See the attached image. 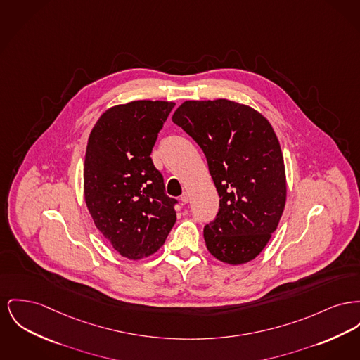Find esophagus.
I'll list each match as a JSON object with an SVG mask.
<instances>
[{
	"instance_id": "34e87169",
	"label": "esophagus",
	"mask_w": 360,
	"mask_h": 360,
	"mask_svg": "<svg viewBox=\"0 0 360 360\" xmlns=\"http://www.w3.org/2000/svg\"><path fill=\"white\" fill-rule=\"evenodd\" d=\"M189 200H191V195H189V193L184 191V193H182V195H181V201H182L184 204H188V202H189Z\"/></svg>"
}]
</instances>
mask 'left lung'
I'll use <instances>...</instances> for the list:
<instances>
[{"instance_id": "obj_1", "label": "left lung", "mask_w": 360, "mask_h": 360, "mask_svg": "<svg viewBox=\"0 0 360 360\" xmlns=\"http://www.w3.org/2000/svg\"><path fill=\"white\" fill-rule=\"evenodd\" d=\"M172 122L202 149L220 197L214 220L204 227L210 253L231 265L252 261L275 233L287 195L271 124L252 107L227 99L188 101Z\"/></svg>"}]
</instances>
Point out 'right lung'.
Returning <instances> with one entry per match:
<instances>
[{
  "mask_svg": "<svg viewBox=\"0 0 360 360\" xmlns=\"http://www.w3.org/2000/svg\"><path fill=\"white\" fill-rule=\"evenodd\" d=\"M175 103L136 101L111 107L85 152L84 195L96 229L129 259L158 252L176 220L150 152Z\"/></svg>",
  "mask_w": 360,
  "mask_h": 360,
  "instance_id": "1",
  "label": "right lung"
}]
</instances>
